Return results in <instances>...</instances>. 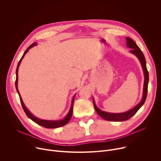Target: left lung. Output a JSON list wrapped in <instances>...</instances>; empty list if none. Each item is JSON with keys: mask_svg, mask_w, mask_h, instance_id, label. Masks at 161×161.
I'll return each mask as SVG.
<instances>
[{"mask_svg": "<svg viewBox=\"0 0 161 161\" xmlns=\"http://www.w3.org/2000/svg\"><path fill=\"white\" fill-rule=\"evenodd\" d=\"M127 41V47L129 48H131L132 50H130V52L134 54L137 57V58L139 59L142 66L143 67V70L144 73V85H143V96L141 101L137 104L134 108L132 109L124 112V113H112L109 112H106L104 111L101 110L99 109L95 103L94 99L93 98V104L94 108L97 113L99 115L103 118V119L108 120V121H114V122H122L125 121L130 118H131L133 115L136 113V112L140 109V108L143 105V104L145 102V100L147 99V92H148V81H149V76H148V72L147 71V65H146V60L145 58V56L140 50V48L138 47L136 42L130 38L126 37Z\"/></svg>", "mask_w": 161, "mask_h": 161, "instance_id": "8db88e82", "label": "left lung"}]
</instances>
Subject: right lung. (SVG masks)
Here are the masks:
<instances>
[{"mask_svg":"<svg viewBox=\"0 0 161 161\" xmlns=\"http://www.w3.org/2000/svg\"><path fill=\"white\" fill-rule=\"evenodd\" d=\"M35 45H37V43L36 42H34L32 43L30 47L26 50V51L24 52V55H23L22 57L21 58L20 60L19 61L18 64V65H17V67H16V81H15V86H16V91L17 92L19 95V99H20V102H21V106L23 107V109H24L25 114H27V116L30 119H31L32 121H34L35 123L37 124L38 125H40L44 127H46V128H48V129H53V128H58V127H62L64 125H65V124H67L69 121L70 120L71 117H72V114H73V104H74V101H75V96H73V98L72 99V103H71V108H70V109L68 113L67 114V115L62 120H42V119H40L39 118H37L36 117H35L34 115H33V114L29 111V110L26 108V106H25L24 102H23V100L21 97V96H20V94L19 92L18 91V67L19 66V64L22 60V59L24 58V56L26 55V53L29 52V49L32 48Z\"/></svg>","mask_w":161,"mask_h":161,"instance_id":"add662e5","label":"right lung"}]
</instances>
